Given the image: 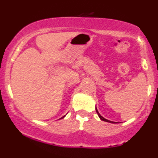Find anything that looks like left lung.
<instances>
[{"instance_id":"1","label":"left lung","mask_w":158,"mask_h":158,"mask_svg":"<svg viewBox=\"0 0 158 158\" xmlns=\"http://www.w3.org/2000/svg\"><path fill=\"white\" fill-rule=\"evenodd\" d=\"M95 110H96V112H97V114H98V117L100 118V119H101V120H102V121H104V122H110V123H115V122H111V121H109V120H107V119H106L105 118H103L102 116L101 115V114H99V113H98V110H97V109H95Z\"/></svg>"}]
</instances>
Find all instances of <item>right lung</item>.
I'll use <instances>...</instances> for the list:
<instances>
[{
  "label": "right lung",
  "mask_w": 158,
  "mask_h": 158,
  "mask_svg": "<svg viewBox=\"0 0 158 158\" xmlns=\"http://www.w3.org/2000/svg\"><path fill=\"white\" fill-rule=\"evenodd\" d=\"M65 116H66V115H64V116H63V117H62V118H64V117H65Z\"/></svg>",
  "instance_id": "1"
}]
</instances>
